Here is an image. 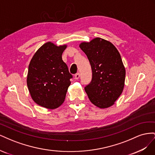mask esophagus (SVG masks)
I'll return each instance as SVG.
<instances>
[{
  "label": "esophagus",
  "mask_w": 155,
  "mask_h": 155,
  "mask_svg": "<svg viewBox=\"0 0 155 155\" xmlns=\"http://www.w3.org/2000/svg\"><path fill=\"white\" fill-rule=\"evenodd\" d=\"M75 79H78L79 78V77H80V74H79V73H76V74H75Z\"/></svg>",
  "instance_id": "34e87169"
}]
</instances>
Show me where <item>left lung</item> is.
<instances>
[{"label": "left lung", "mask_w": 155, "mask_h": 155, "mask_svg": "<svg viewBox=\"0 0 155 155\" xmlns=\"http://www.w3.org/2000/svg\"><path fill=\"white\" fill-rule=\"evenodd\" d=\"M80 48L90 62L92 77L85 90L94 105L101 108L109 107L123 91L125 69L118 50L110 42L100 37L90 43H82Z\"/></svg>", "instance_id": "1"}]
</instances>
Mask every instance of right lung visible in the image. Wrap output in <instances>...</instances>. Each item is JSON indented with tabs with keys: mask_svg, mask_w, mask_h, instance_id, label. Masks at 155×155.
<instances>
[{
	"mask_svg": "<svg viewBox=\"0 0 155 155\" xmlns=\"http://www.w3.org/2000/svg\"><path fill=\"white\" fill-rule=\"evenodd\" d=\"M66 48L67 45L58 46L48 42L36 51L30 63L28 88L33 100L41 107L54 109L64 101L72 78L62 59Z\"/></svg>",
	"mask_w": 155,
	"mask_h": 155,
	"instance_id": "1",
	"label": "right lung"
}]
</instances>
